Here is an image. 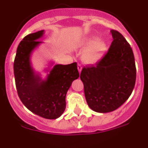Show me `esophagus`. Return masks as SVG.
Returning a JSON list of instances; mask_svg holds the SVG:
<instances>
[{
	"label": "esophagus",
	"instance_id": "34e87169",
	"mask_svg": "<svg viewBox=\"0 0 148 148\" xmlns=\"http://www.w3.org/2000/svg\"><path fill=\"white\" fill-rule=\"evenodd\" d=\"M77 67H78V72H79V73H81V71H82V65L79 64H78V66H77Z\"/></svg>",
	"mask_w": 148,
	"mask_h": 148
}]
</instances>
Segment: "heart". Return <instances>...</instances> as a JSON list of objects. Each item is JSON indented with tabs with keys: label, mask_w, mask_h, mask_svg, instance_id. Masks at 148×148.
I'll list each match as a JSON object with an SVG mask.
<instances>
[{
	"label": "heart",
	"mask_w": 148,
	"mask_h": 148,
	"mask_svg": "<svg viewBox=\"0 0 148 148\" xmlns=\"http://www.w3.org/2000/svg\"><path fill=\"white\" fill-rule=\"evenodd\" d=\"M80 47L87 48L82 56V60L86 64H94L99 61L105 54L108 44L104 40H99L95 36L86 38L80 43Z\"/></svg>",
	"instance_id": "obj_1"
}]
</instances>
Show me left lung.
I'll return each instance as SVG.
<instances>
[{
	"instance_id": "1",
	"label": "left lung",
	"mask_w": 148,
	"mask_h": 148,
	"mask_svg": "<svg viewBox=\"0 0 148 148\" xmlns=\"http://www.w3.org/2000/svg\"><path fill=\"white\" fill-rule=\"evenodd\" d=\"M113 40L102 58L84 66L80 78L87 104L98 113H109L122 105L131 95L136 78L130 45L120 32L110 31Z\"/></svg>"
}]
</instances>
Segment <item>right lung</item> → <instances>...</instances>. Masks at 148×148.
<instances>
[{"label":"right lung","mask_w":148,"mask_h":148,"mask_svg":"<svg viewBox=\"0 0 148 148\" xmlns=\"http://www.w3.org/2000/svg\"><path fill=\"white\" fill-rule=\"evenodd\" d=\"M44 30L23 38L17 48L14 75L18 95L31 112L47 119H56L66 108V95L72 82L79 77L77 63L56 64L42 80L35 74L30 63V55L41 41Z\"/></svg>","instance_id":"obj_1"}]
</instances>
